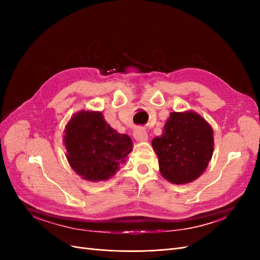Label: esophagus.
Returning <instances> with one entry per match:
<instances>
[{"instance_id":"1","label":"esophagus","mask_w":260,"mask_h":260,"mask_svg":"<svg viewBox=\"0 0 260 260\" xmlns=\"http://www.w3.org/2000/svg\"><path fill=\"white\" fill-rule=\"evenodd\" d=\"M133 137L137 141H140V142H142V141H146L147 140V133L146 130L144 128H137L133 132Z\"/></svg>"}]
</instances>
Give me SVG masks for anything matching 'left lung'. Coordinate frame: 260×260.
I'll use <instances>...</instances> for the list:
<instances>
[{
	"label": "left lung",
	"mask_w": 260,
	"mask_h": 260,
	"mask_svg": "<svg viewBox=\"0 0 260 260\" xmlns=\"http://www.w3.org/2000/svg\"><path fill=\"white\" fill-rule=\"evenodd\" d=\"M152 146L161 176L175 184L188 183L208 166L214 152V130L198 113L174 112Z\"/></svg>",
	"instance_id": "8db88e82"
}]
</instances>
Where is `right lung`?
<instances>
[{
	"mask_svg": "<svg viewBox=\"0 0 260 260\" xmlns=\"http://www.w3.org/2000/svg\"><path fill=\"white\" fill-rule=\"evenodd\" d=\"M67 160L82 179L98 182L112 178L132 151V141L109 125L100 112L81 111L65 127Z\"/></svg>",
	"mask_w": 260,
	"mask_h": 260,
	"instance_id": "obj_1",
	"label": "right lung"
}]
</instances>
